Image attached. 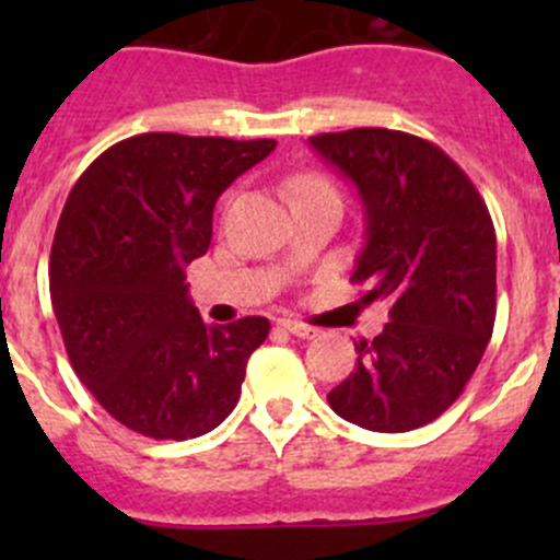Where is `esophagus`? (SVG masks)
<instances>
[{
    "mask_svg": "<svg viewBox=\"0 0 560 560\" xmlns=\"http://www.w3.org/2000/svg\"><path fill=\"white\" fill-rule=\"evenodd\" d=\"M279 327H284L287 332L298 338H314L316 336V327L306 325V322H298V319H279Z\"/></svg>",
    "mask_w": 560,
    "mask_h": 560,
    "instance_id": "obj_1",
    "label": "esophagus"
}]
</instances>
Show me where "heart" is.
<instances>
[{
	"instance_id": "1",
	"label": "heart",
	"mask_w": 560,
	"mask_h": 560,
	"mask_svg": "<svg viewBox=\"0 0 560 560\" xmlns=\"http://www.w3.org/2000/svg\"><path fill=\"white\" fill-rule=\"evenodd\" d=\"M290 191L295 197V202L308 200V197H319V195H336L332 184L327 178H322L319 173H301L290 180Z\"/></svg>"
}]
</instances>
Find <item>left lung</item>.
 <instances>
[{"label":"left lung","instance_id":"8db88e82","mask_svg":"<svg viewBox=\"0 0 560 560\" xmlns=\"http://www.w3.org/2000/svg\"><path fill=\"white\" fill-rule=\"evenodd\" d=\"M308 143L363 200L365 246L349 281L365 287L363 303H389L385 330L354 343L358 365L327 404L369 431H415L455 404L493 336V219L431 140L358 127Z\"/></svg>","mask_w":560,"mask_h":560}]
</instances>
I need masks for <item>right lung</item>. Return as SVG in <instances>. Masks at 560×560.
<instances>
[{
    "instance_id": "right-lung-1",
    "label": "right lung",
    "mask_w": 560,
    "mask_h": 560,
    "mask_svg": "<svg viewBox=\"0 0 560 560\" xmlns=\"http://www.w3.org/2000/svg\"><path fill=\"white\" fill-rule=\"evenodd\" d=\"M273 149L135 135L100 154L67 197L50 248L54 314L83 385L140 436H202L238 404L270 322L206 325L184 270L208 252L219 195Z\"/></svg>"
}]
</instances>
